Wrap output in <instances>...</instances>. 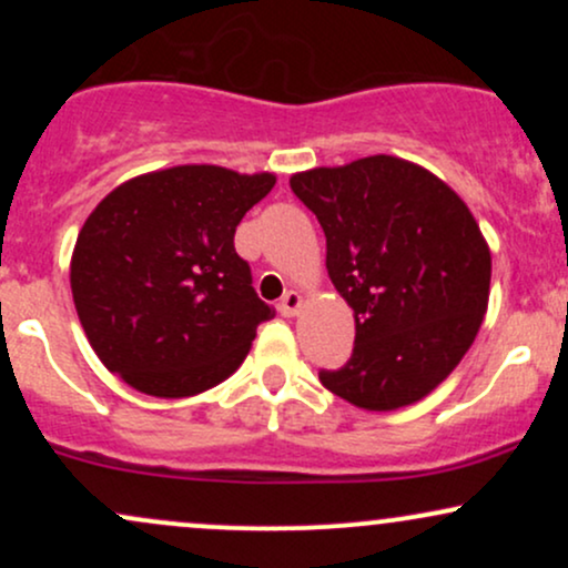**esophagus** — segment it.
<instances>
[{
	"instance_id": "esophagus-1",
	"label": "esophagus",
	"mask_w": 568,
	"mask_h": 568,
	"mask_svg": "<svg viewBox=\"0 0 568 568\" xmlns=\"http://www.w3.org/2000/svg\"><path fill=\"white\" fill-rule=\"evenodd\" d=\"M302 304H304L302 293L288 291L283 298H280V312H283L285 317H296L298 312H302Z\"/></svg>"
}]
</instances>
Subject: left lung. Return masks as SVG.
<instances>
[{"label":"left lung","mask_w":568,"mask_h":568,"mask_svg":"<svg viewBox=\"0 0 568 568\" xmlns=\"http://www.w3.org/2000/svg\"><path fill=\"white\" fill-rule=\"evenodd\" d=\"M291 189L325 232V270L352 306L355 349L325 389L363 410L419 403L459 366L491 288V251L446 181L393 154L312 168Z\"/></svg>","instance_id":"8db88e82"}]
</instances>
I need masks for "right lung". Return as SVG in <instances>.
<instances>
[{"label":"right lung","mask_w":568,"mask_h":568,"mask_svg":"<svg viewBox=\"0 0 568 568\" xmlns=\"http://www.w3.org/2000/svg\"><path fill=\"white\" fill-rule=\"evenodd\" d=\"M275 173L175 165L106 194L77 234L71 296L90 347L143 395L192 397L243 366L258 323L234 230Z\"/></svg>","instance_id":"right-lung-1"}]
</instances>
